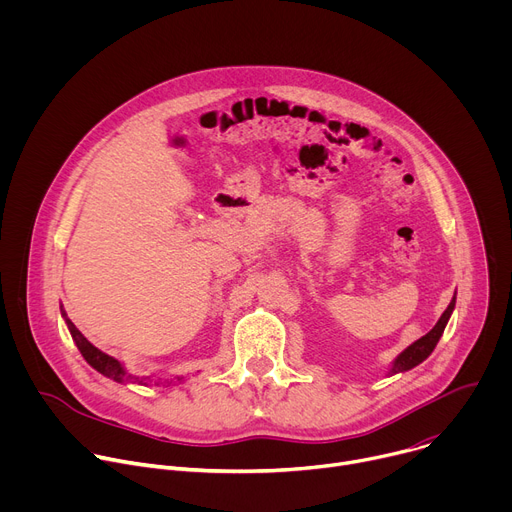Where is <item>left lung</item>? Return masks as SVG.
Listing matches in <instances>:
<instances>
[{
  "instance_id": "obj_1",
  "label": "left lung",
  "mask_w": 512,
  "mask_h": 512,
  "mask_svg": "<svg viewBox=\"0 0 512 512\" xmlns=\"http://www.w3.org/2000/svg\"><path fill=\"white\" fill-rule=\"evenodd\" d=\"M454 306H456V296L452 298V302H450V306L446 308V312L442 314V318L437 320V324H435L425 336H421L419 340H415L411 346H407V348L395 358L389 375L405 373V371L417 367L419 362H423V360L433 352L435 344L440 342V338H442V334H444V328H446V324H448V320H450V316H452V312H454Z\"/></svg>"
}]
</instances>
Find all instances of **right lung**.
I'll list each match as a JSON object with an SVG mask.
<instances>
[{"instance_id":"add662e5","label":"right lung","mask_w":512,"mask_h":512,"mask_svg":"<svg viewBox=\"0 0 512 512\" xmlns=\"http://www.w3.org/2000/svg\"><path fill=\"white\" fill-rule=\"evenodd\" d=\"M60 312H62V316H64V322H66V326H68V330H70L72 340L77 342L81 354L85 356V360L91 364V367H93L95 371H99L101 375H105V377H109V379H113V381H117V383H139V385H145L139 377L129 375V373L123 369V364H121L117 358H113V356L101 352L97 346H93V344L79 332V328L66 318V312H64V310H60ZM178 381H180V379H178Z\"/></svg>"}]
</instances>
